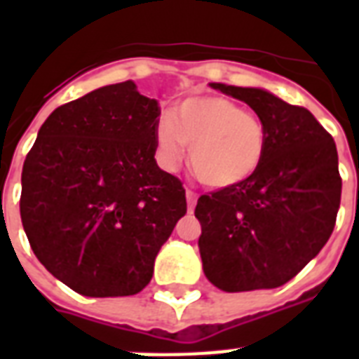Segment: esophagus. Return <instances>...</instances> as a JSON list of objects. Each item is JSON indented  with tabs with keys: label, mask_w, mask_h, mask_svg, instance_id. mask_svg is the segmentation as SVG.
<instances>
[{
	"label": "esophagus",
	"mask_w": 359,
	"mask_h": 359,
	"mask_svg": "<svg viewBox=\"0 0 359 359\" xmlns=\"http://www.w3.org/2000/svg\"><path fill=\"white\" fill-rule=\"evenodd\" d=\"M186 201H188V212H194V208H196L197 203V194L194 190H186Z\"/></svg>",
	"instance_id": "34e87169"
}]
</instances>
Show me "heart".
Returning a JSON list of instances; mask_svg holds the SVG:
<instances>
[{
    "label": "heart",
    "mask_w": 359,
    "mask_h": 359,
    "mask_svg": "<svg viewBox=\"0 0 359 359\" xmlns=\"http://www.w3.org/2000/svg\"><path fill=\"white\" fill-rule=\"evenodd\" d=\"M158 158L177 168L190 145V169L208 188H229L257 173L266 154V128L255 114L224 97H190L154 126Z\"/></svg>",
    "instance_id": "b5f03b06"
}]
</instances>
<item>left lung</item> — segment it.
Segmentation results:
<instances>
[{
  "instance_id": "obj_1",
  "label": "left lung",
  "mask_w": 359,
  "mask_h": 359,
  "mask_svg": "<svg viewBox=\"0 0 359 359\" xmlns=\"http://www.w3.org/2000/svg\"><path fill=\"white\" fill-rule=\"evenodd\" d=\"M210 87L255 111L266 128V154L253 177L197 199L203 272L225 292L276 289L294 278L334 231L341 203L335 141L311 111L272 93Z\"/></svg>"
}]
</instances>
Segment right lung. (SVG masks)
I'll return each instance as SVG.
<instances>
[{
  "label": "right lung",
  "mask_w": 359,
  "mask_h": 359,
  "mask_svg": "<svg viewBox=\"0 0 359 359\" xmlns=\"http://www.w3.org/2000/svg\"><path fill=\"white\" fill-rule=\"evenodd\" d=\"M156 100L134 81L53 109L22 169L20 216L36 259L78 294H137L186 214V191L158 168Z\"/></svg>",
  "instance_id": "add662e5"
}]
</instances>
